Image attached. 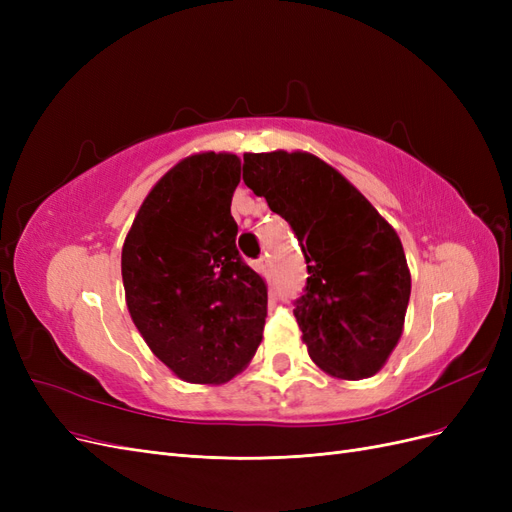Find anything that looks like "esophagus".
<instances>
[{"mask_svg": "<svg viewBox=\"0 0 512 512\" xmlns=\"http://www.w3.org/2000/svg\"><path fill=\"white\" fill-rule=\"evenodd\" d=\"M256 267H258V271H260L262 275L269 277V273H271V258H269V254H262V256L256 260Z\"/></svg>", "mask_w": 512, "mask_h": 512, "instance_id": "34e87169", "label": "esophagus"}]
</instances>
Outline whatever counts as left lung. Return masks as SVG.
Listing matches in <instances>:
<instances>
[{
  "mask_svg": "<svg viewBox=\"0 0 512 512\" xmlns=\"http://www.w3.org/2000/svg\"><path fill=\"white\" fill-rule=\"evenodd\" d=\"M243 181L299 239L309 277L294 318L312 361L344 380L374 376L399 342L410 301L397 232L309 153H245Z\"/></svg>",
  "mask_w": 512,
  "mask_h": 512,
  "instance_id": "left-lung-1",
  "label": "left lung"
}]
</instances>
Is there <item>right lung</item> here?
Instances as JSON below:
<instances>
[{
	"instance_id": "obj_1",
	"label": "right lung",
	"mask_w": 512,
	"mask_h": 512,
	"mask_svg": "<svg viewBox=\"0 0 512 512\" xmlns=\"http://www.w3.org/2000/svg\"><path fill=\"white\" fill-rule=\"evenodd\" d=\"M232 153L185 158L153 185L121 252L130 316L151 352L183 380L220 384L252 361L267 284L237 250Z\"/></svg>"
}]
</instances>
